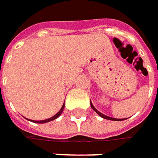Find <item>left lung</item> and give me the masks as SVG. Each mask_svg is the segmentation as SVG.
<instances>
[{
    "mask_svg": "<svg viewBox=\"0 0 158 158\" xmlns=\"http://www.w3.org/2000/svg\"><path fill=\"white\" fill-rule=\"evenodd\" d=\"M90 106H91L92 109L96 111V113H97L99 116H101V117H102V118H105V119H108V120H112V121H123V120H124V118H123V119H116V118H112V117H110V116H105V115H103V114H102L101 112H99V111L97 110L95 107L93 106V104L91 103V102H90Z\"/></svg>",
    "mask_w": 158,
    "mask_h": 158,
    "instance_id": "1",
    "label": "left lung"
}]
</instances>
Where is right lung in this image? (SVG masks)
I'll list each match as a JSON object with an SVG mask.
<instances>
[{
	"label": "right lung",
	"instance_id": "add662e5",
	"mask_svg": "<svg viewBox=\"0 0 158 158\" xmlns=\"http://www.w3.org/2000/svg\"><path fill=\"white\" fill-rule=\"evenodd\" d=\"M63 109H64V103H63V105H62V107L61 108V110H60V111L58 112V113H56V115L54 116H52V117H50V118H48V119H46V120H42V121H33L34 123H48V122H50V121H53V120H55V119H56L58 116H60L61 114H62V110H63Z\"/></svg>",
	"mask_w": 158,
	"mask_h": 158
}]
</instances>
